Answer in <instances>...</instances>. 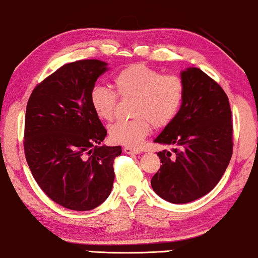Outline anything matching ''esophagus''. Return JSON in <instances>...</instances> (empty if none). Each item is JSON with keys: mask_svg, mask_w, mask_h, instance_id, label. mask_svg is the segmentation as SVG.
Returning a JSON list of instances; mask_svg holds the SVG:
<instances>
[{"mask_svg": "<svg viewBox=\"0 0 258 258\" xmlns=\"http://www.w3.org/2000/svg\"><path fill=\"white\" fill-rule=\"evenodd\" d=\"M123 152L126 155H132V154H140V150L136 148H133V147H124L123 148Z\"/></svg>", "mask_w": 258, "mask_h": 258, "instance_id": "1", "label": "esophagus"}]
</instances>
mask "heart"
Instances as JSON below:
<instances>
[{"instance_id": "b5f03b06", "label": "heart", "mask_w": 258, "mask_h": 258, "mask_svg": "<svg viewBox=\"0 0 258 258\" xmlns=\"http://www.w3.org/2000/svg\"><path fill=\"white\" fill-rule=\"evenodd\" d=\"M109 88L95 86L89 95L92 109L100 120H113L117 98H134L135 118L120 120L109 126L110 140L117 144L138 147L151 130L173 120L184 98V84L177 76H163L157 70L136 64L118 72Z\"/></svg>"}]
</instances>
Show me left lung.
Returning a JSON list of instances; mask_svg holds the SVG:
<instances>
[{
	"label": "left lung",
	"mask_w": 258,
	"mask_h": 258,
	"mask_svg": "<svg viewBox=\"0 0 258 258\" xmlns=\"http://www.w3.org/2000/svg\"><path fill=\"white\" fill-rule=\"evenodd\" d=\"M184 98L175 117L155 140L179 149L159 151L160 169L152 189L172 204L206 196L225 173L233 155V123L228 96L197 67L180 73Z\"/></svg>",
	"instance_id": "obj_1"
}]
</instances>
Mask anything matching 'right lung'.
Instances as JSON below:
<instances>
[{
  "label": "right lung",
  "mask_w": 258,
  "mask_h": 258,
  "mask_svg": "<svg viewBox=\"0 0 258 258\" xmlns=\"http://www.w3.org/2000/svg\"><path fill=\"white\" fill-rule=\"evenodd\" d=\"M107 62L86 59L61 66L33 89L27 106L24 152L43 192L72 211H91L109 197L118 147L92 109L89 95Z\"/></svg>",
  "instance_id": "obj_1"
}]
</instances>
